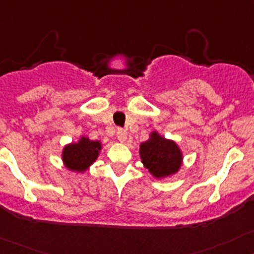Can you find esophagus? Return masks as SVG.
<instances>
[{"instance_id":"obj_1","label":"esophagus","mask_w":254,"mask_h":254,"mask_svg":"<svg viewBox=\"0 0 254 254\" xmlns=\"http://www.w3.org/2000/svg\"><path fill=\"white\" fill-rule=\"evenodd\" d=\"M117 138L118 141H121V142H125L126 138H127V132H126V129L123 128L117 129Z\"/></svg>"}]
</instances>
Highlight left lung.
<instances>
[{"label": "left lung", "mask_w": 254, "mask_h": 254, "mask_svg": "<svg viewBox=\"0 0 254 254\" xmlns=\"http://www.w3.org/2000/svg\"><path fill=\"white\" fill-rule=\"evenodd\" d=\"M141 159L156 178H164L176 173L181 165V152L176 143L165 139L153 132L151 138L141 143Z\"/></svg>", "instance_id": "obj_1"}]
</instances>
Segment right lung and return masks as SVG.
<instances>
[{
    "instance_id": "right-lung-1",
    "label": "right lung",
    "mask_w": 254,
    "mask_h": 254,
    "mask_svg": "<svg viewBox=\"0 0 254 254\" xmlns=\"http://www.w3.org/2000/svg\"><path fill=\"white\" fill-rule=\"evenodd\" d=\"M99 150L101 143L98 141L81 138L78 143H71L64 148L63 160L70 170L84 171L98 157Z\"/></svg>"
}]
</instances>
